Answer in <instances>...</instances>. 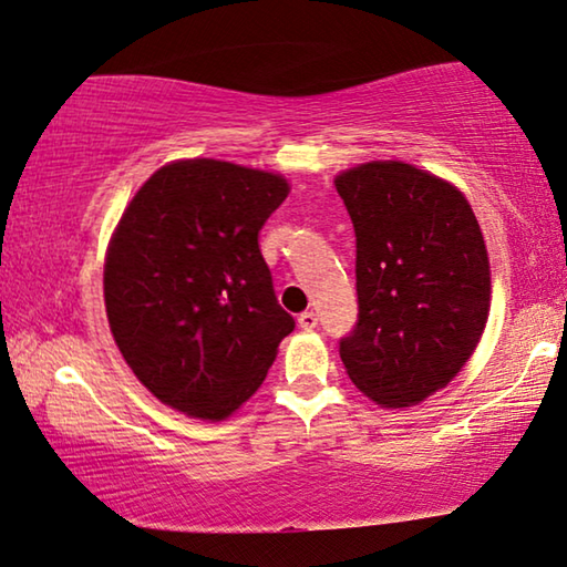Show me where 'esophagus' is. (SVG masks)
Returning <instances> with one entry per match:
<instances>
[{
	"label": "esophagus",
	"mask_w": 567,
	"mask_h": 567,
	"mask_svg": "<svg viewBox=\"0 0 567 567\" xmlns=\"http://www.w3.org/2000/svg\"><path fill=\"white\" fill-rule=\"evenodd\" d=\"M298 322H300V328L312 330V328H318V316L312 310H305L298 316Z\"/></svg>",
	"instance_id": "34e87169"
}]
</instances>
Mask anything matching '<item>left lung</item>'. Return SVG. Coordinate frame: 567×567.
Wrapping results in <instances>:
<instances>
[{
  "label": "left lung",
  "mask_w": 567,
  "mask_h": 567,
  "mask_svg": "<svg viewBox=\"0 0 567 567\" xmlns=\"http://www.w3.org/2000/svg\"><path fill=\"white\" fill-rule=\"evenodd\" d=\"M355 229L358 322L340 361L389 409L413 406L454 379L489 312V259L477 217L452 184L401 161L336 178Z\"/></svg>",
  "instance_id": "1"
}]
</instances>
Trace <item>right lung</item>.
Returning <instances> with one entry per match:
<instances>
[{
    "mask_svg": "<svg viewBox=\"0 0 567 567\" xmlns=\"http://www.w3.org/2000/svg\"><path fill=\"white\" fill-rule=\"evenodd\" d=\"M287 192L277 174L194 158L158 168L123 212L103 275L107 322L171 409L227 419L292 332L257 241Z\"/></svg>",
    "mask_w": 567,
    "mask_h": 567,
    "instance_id": "add662e5",
    "label": "right lung"
}]
</instances>
